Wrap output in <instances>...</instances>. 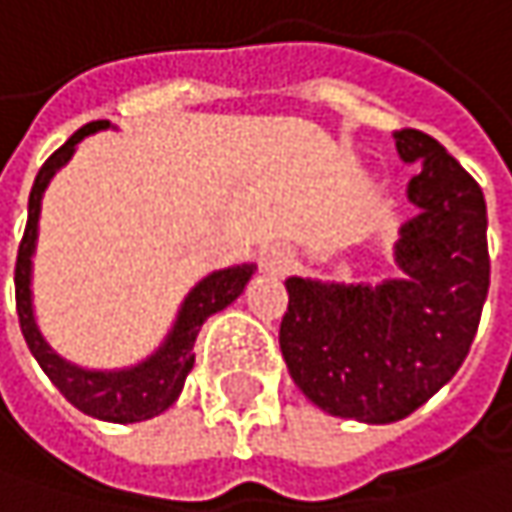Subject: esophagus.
<instances>
[{"instance_id": "34e87169", "label": "esophagus", "mask_w": 512, "mask_h": 512, "mask_svg": "<svg viewBox=\"0 0 512 512\" xmlns=\"http://www.w3.org/2000/svg\"><path fill=\"white\" fill-rule=\"evenodd\" d=\"M263 269H266V272H272V275H281V272L289 269V255L281 252V249H272L269 255L263 257Z\"/></svg>"}]
</instances>
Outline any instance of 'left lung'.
<instances>
[{
  "mask_svg": "<svg viewBox=\"0 0 512 512\" xmlns=\"http://www.w3.org/2000/svg\"><path fill=\"white\" fill-rule=\"evenodd\" d=\"M397 153L423 170L408 182L420 208L400 228V278L321 284L286 278L281 353L292 382L333 417L394 423L458 374L490 289L487 202L446 147L397 130Z\"/></svg>",
  "mask_w": 512,
  "mask_h": 512,
  "instance_id": "obj_1",
  "label": "left lung"
}]
</instances>
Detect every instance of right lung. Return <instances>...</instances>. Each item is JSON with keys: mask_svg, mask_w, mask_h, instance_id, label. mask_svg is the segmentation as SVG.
Masks as SVG:
<instances>
[{"mask_svg": "<svg viewBox=\"0 0 512 512\" xmlns=\"http://www.w3.org/2000/svg\"><path fill=\"white\" fill-rule=\"evenodd\" d=\"M106 127H109V121H92V124L80 127L60 150H54L48 156L46 165L40 167V173L34 179V188L28 196V223H25L19 252H16V313H19V327L28 342V350L34 353L40 368L46 371L48 379L57 385V391L72 406L80 408L89 417L106 420V423H138V420H150V417L162 414L179 400L185 376L194 368V342L202 321L226 310L228 304L246 289L249 278L255 275V263L228 266V269L211 272L208 278H202L185 295L179 316L173 321L162 347L133 368L89 371V368L72 365L60 353H54L37 327L34 304H31V257H34V246H37L40 202H43L51 176L72 159L77 141H83L98 130H106Z\"/></svg>", "mask_w": 512, "mask_h": 512, "instance_id": "add662e5", "label": "right lung"}]
</instances>
